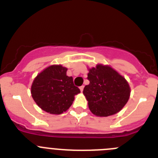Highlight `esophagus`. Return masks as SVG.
<instances>
[{"instance_id": "1", "label": "esophagus", "mask_w": 158, "mask_h": 158, "mask_svg": "<svg viewBox=\"0 0 158 158\" xmlns=\"http://www.w3.org/2000/svg\"><path fill=\"white\" fill-rule=\"evenodd\" d=\"M84 87H85V86H84V85L81 86V87H80V90H81V92H83V90H84Z\"/></svg>"}]
</instances>
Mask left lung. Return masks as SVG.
<instances>
[{
  "instance_id": "1",
  "label": "left lung",
  "mask_w": 158,
  "mask_h": 158,
  "mask_svg": "<svg viewBox=\"0 0 158 158\" xmlns=\"http://www.w3.org/2000/svg\"><path fill=\"white\" fill-rule=\"evenodd\" d=\"M89 85L83 94L93 115L107 117L115 115L126 105L131 95L127 81L110 65L97 64L89 69Z\"/></svg>"
}]
</instances>
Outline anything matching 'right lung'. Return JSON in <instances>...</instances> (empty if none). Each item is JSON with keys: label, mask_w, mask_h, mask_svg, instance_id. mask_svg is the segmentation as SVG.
Returning a JSON list of instances; mask_svg holds the SVG:
<instances>
[{"label": "right lung", "mask_w": 158, "mask_h": 158, "mask_svg": "<svg viewBox=\"0 0 158 158\" xmlns=\"http://www.w3.org/2000/svg\"><path fill=\"white\" fill-rule=\"evenodd\" d=\"M67 68L52 65L40 72L32 82L31 93L35 102L44 111L60 115L72 105L80 89L74 86L72 77L66 75Z\"/></svg>", "instance_id": "1"}]
</instances>
